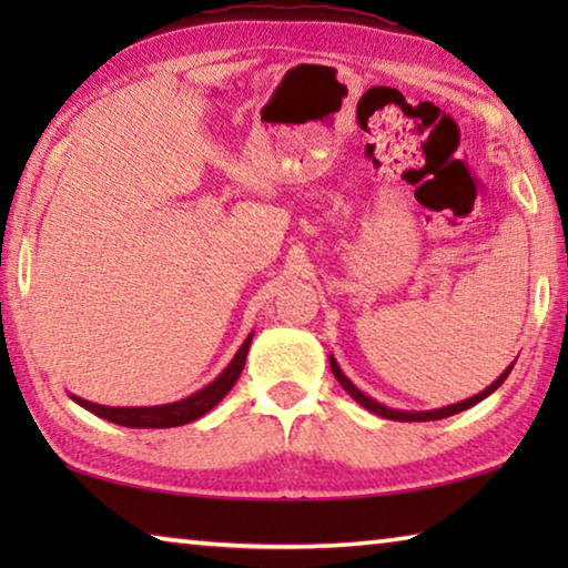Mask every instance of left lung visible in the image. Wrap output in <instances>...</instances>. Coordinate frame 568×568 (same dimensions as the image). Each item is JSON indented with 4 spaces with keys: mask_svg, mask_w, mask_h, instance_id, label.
<instances>
[{
    "mask_svg": "<svg viewBox=\"0 0 568 568\" xmlns=\"http://www.w3.org/2000/svg\"><path fill=\"white\" fill-rule=\"evenodd\" d=\"M516 363V361H514ZM514 363L508 365V368L501 373V376H498L491 386H486L484 390L480 393H476V396H470V398H466V400H458V403H450V406H444V408H434V410H400V408H388V406H383V403H378L376 398H371V396H365V393L355 386V383L345 376V373L341 371V365H338V361H335V355L331 353V371H333V376L338 378V383L341 386L348 390V396L355 400V403H361L363 408H368L371 413H376V416H381V418H388V420H406V423H410V420H440V418H448V416H456V413H460V410H466V408H470V406H476V403H480L484 398H488L491 396V393L496 390V388H501V383L508 378V373L514 371Z\"/></svg>",
    "mask_w": 568,
    "mask_h": 568,
    "instance_id": "left-lung-1",
    "label": "left lung"
}]
</instances>
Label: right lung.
<instances>
[{
    "label": "right lung",
    "instance_id": "1",
    "mask_svg": "<svg viewBox=\"0 0 568 568\" xmlns=\"http://www.w3.org/2000/svg\"><path fill=\"white\" fill-rule=\"evenodd\" d=\"M250 343H253V333L247 335L240 345L237 353L233 355L223 373L215 381H210L207 386H203L190 396L172 400V403H162V406H102V403H92L84 400L80 396L70 393V398L82 406L84 410L94 413L110 423H118V426H128V428H175V426H185V423H192L197 418H203L207 410H213L220 400H223L230 388L235 386V381L243 373V365L247 358Z\"/></svg>",
    "mask_w": 568,
    "mask_h": 568
}]
</instances>
